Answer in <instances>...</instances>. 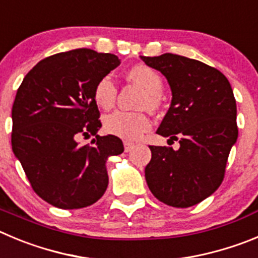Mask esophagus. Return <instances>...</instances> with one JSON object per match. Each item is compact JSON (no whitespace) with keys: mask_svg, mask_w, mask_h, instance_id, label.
<instances>
[{"mask_svg":"<svg viewBox=\"0 0 258 258\" xmlns=\"http://www.w3.org/2000/svg\"><path fill=\"white\" fill-rule=\"evenodd\" d=\"M133 148H134V143H132V142H124L125 152H131Z\"/></svg>","mask_w":258,"mask_h":258,"instance_id":"obj_1","label":"esophagus"}]
</instances>
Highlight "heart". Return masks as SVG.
Returning <instances> with one entry per match:
<instances>
[{"label":"heart","mask_w":258,"mask_h":258,"mask_svg":"<svg viewBox=\"0 0 258 258\" xmlns=\"http://www.w3.org/2000/svg\"><path fill=\"white\" fill-rule=\"evenodd\" d=\"M127 78L146 91L143 106L156 110L160 106V96L162 94L164 84L161 77L147 65H136L127 70ZM117 96V87L111 77L101 78L93 89V98L103 110H108L115 105ZM151 120L145 112H127L115 111L105 119V131L108 134L125 141H137L142 134L150 131Z\"/></svg>","instance_id":"heart-1"}]
</instances>
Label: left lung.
I'll list each match as a JSON object with an SVG mask.
<instances>
[{"label":"left lung","instance_id":"obj_1","mask_svg":"<svg viewBox=\"0 0 258 258\" xmlns=\"http://www.w3.org/2000/svg\"><path fill=\"white\" fill-rule=\"evenodd\" d=\"M166 77L171 105L157 134L180 147L150 146L146 181L158 201L172 207L195 206L221 185L237 142V103L225 75L212 66L175 53L141 56Z\"/></svg>","mask_w":258,"mask_h":258}]
</instances>
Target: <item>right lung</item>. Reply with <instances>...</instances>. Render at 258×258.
Masks as SVG:
<instances>
[{
  "label": "right lung",
  "instance_id": "right-lung-1",
  "mask_svg": "<svg viewBox=\"0 0 258 258\" xmlns=\"http://www.w3.org/2000/svg\"><path fill=\"white\" fill-rule=\"evenodd\" d=\"M120 65L117 56L77 48L56 53L25 75L13 105L11 145L33 190L52 206L83 209L108 185L106 161L122 153L121 139L102 126L96 83ZM94 135L80 146V136Z\"/></svg>",
  "mask_w": 258,
  "mask_h": 258
}]
</instances>
